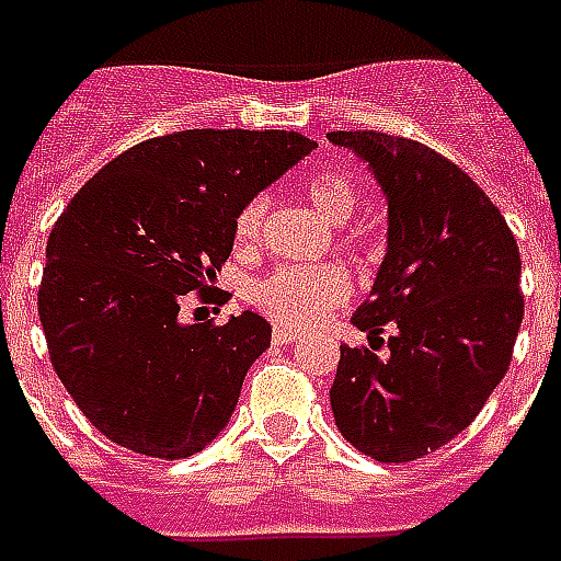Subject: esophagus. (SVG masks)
<instances>
[{"label":"esophagus","mask_w":561,"mask_h":561,"mask_svg":"<svg viewBox=\"0 0 561 561\" xmlns=\"http://www.w3.org/2000/svg\"><path fill=\"white\" fill-rule=\"evenodd\" d=\"M297 339L291 327H273V342L276 344H291Z\"/></svg>","instance_id":"34e87169"}]
</instances>
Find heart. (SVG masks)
<instances>
[{"label":"heart","mask_w":561,"mask_h":561,"mask_svg":"<svg viewBox=\"0 0 561 561\" xmlns=\"http://www.w3.org/2000/svg\"><path fill=\"white\" fill-rule=\"evenodd\" d=\"M306 198L333 226H344L359 207V186L342 169H323L309 178ZM267 198H252L238 217V240L252 247L264 231ZM351 297V276L342 267H276L252 285V302L285 327H306L327 318Z\"/></svg>","instance_id":"heart-1"}]
</instances>
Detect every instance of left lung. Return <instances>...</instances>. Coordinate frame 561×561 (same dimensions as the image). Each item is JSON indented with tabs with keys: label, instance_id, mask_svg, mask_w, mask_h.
Here are the masks:
<instances>
[{
	"label": "left lung",
	"instance_id": "8db88e82",
	"mask_svg": "<svg viewBox=\"0 0 561 561\" xmlns=\"http://www.w3.org/2000/svg\"><path fill=\"white\" fill-rule=\"evenodd\" d=\"M327 139L354 151L386 196V255L354 314L371 347L342 344L330 408L351 446L404 463L458 437L508 371L524 321L520 249L443 153L375 130Z\"/></svg>",
	"mask_w": 561,
	"mask_h": 561
}]
</instances>
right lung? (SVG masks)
<instances>
[{
  "mask_svg": "<svg viewBox=\"0 0 561 561\" xmlns=\"http://www.w3.org/2000/svg\"><path fill=\"white\" fill-rule=\"evenodd\" d=\"M318 148L294 130H184L133 145L70 198L47 243L37 314L56 375L103 437L190 458L238 408L270 347L255 312L184 323L231 255L240 210Z\"/></svg>",
  "mask_w": 561,
  "mask_h": 561,
  "instance_id": "add662e5",
  "label": "right lung"
}]
</instances>
